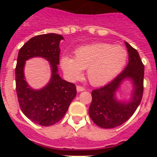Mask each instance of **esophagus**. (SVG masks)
<instances>
[{"label":"esophagus","instance_id":"esophagus-1","mask_svg":"<svg viewBox=\"0 0 157 157\" xmlns=\"http://www.w3.org/2000/svg\"><path fill=\"white\" fill-rule=\"evenodd\" d=\"M76 90H77L78 92H82V91L85 90V88L82 86H77V87H76Z\"/></svg>","mask_w":157,"mask_h":157}]
</instances>
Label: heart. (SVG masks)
<instances>
[{"instance_id": "b5f03b06", "label": "heart", "mask_w": 157, "mask_h": 157, "mask_svg": "<svg viewBox=\"0 0 157 157\" xmlns=\"http://www.w3.org/2000/svg\"><path fill=\"white\" fill-rule=\"evenodd\" d=\"M128 53L124 47L110 43L98 42L78 47L74 57L63 56L60 67L70 81H76L86 69V77L94 86L110 82L125 67Z\"/></svg>"}]
</instances>
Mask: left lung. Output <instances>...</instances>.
I'll list each match as a JSON object with an SVG mask.
<instances>
[{
    "mask_svg": "<svg viewBox=\"0 0 157 157\" xmlns=\"http://www.w3.org/2000/svg\"><path fill=\"white\" fill-rule=\"evenodd\" d=\"M129 53V62L126 68L110 83L92 91V102L89 115L96 125L101 128H115L130 119L140 105L143 95L144 71L138 51L125 42ZM133 82L132 98L128 102L115 99V92L124 79Z\"/></svg>",
    "mask_w": 157,
    "mask_h": 157,
    "instance_id": "1",
    "label": "left lung"
}]
</instances>
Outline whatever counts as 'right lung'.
Here are the masks:
<instances>
[{"label":"right lung","mask_w":157,"mask_h":157,"mask_svg":"<svg viewBox=\"0 0 157 157\" xmlns=\"http://www.w3.org/2000/svg\"><path fill=\"white\" fill-rule=\"evenodd\" d=\"M63 36L56 34H41L32 37L19 49L16 67V94L23 114L38 125L48 127L61 120L77 91L74 83L62 79L57 73L59 63V42ZM39 56L51 63V81L41 90H33L24 77L25 62Z\"/></svg>","instance_id":"right-lung-1"}]
</instances>
